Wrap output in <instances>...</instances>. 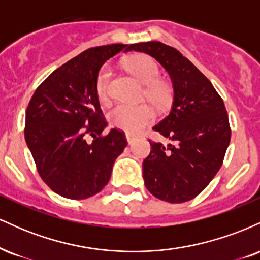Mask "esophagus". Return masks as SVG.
Listing matches in <instances>:
<instances>
[{"instance_id": "obj_1", "label": "esophagus", "mask_w": 260, "mask_h": 260, "mask_svg": "<svg viewBox=\"0 0 260 260\" xmlns=\"http://www.w3.org/2000/svg\"><path fill=\"white\" fill-rule=\"evenodd\" d=\"M126 139H127L128 144L131 145L136 142V136H133V134H131V133H126Z\"/></svg>"}]
</instances>
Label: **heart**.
Returning a JSON list of instances; mask_svg holds the SVG:
<instances>
[{
	"mask_svg": "<svg viewBox=\"0 0 260 260\" xmlns=\"http://www.w3.org/2000/svg\"><path fill=\"white\" fill-rule=\"evenodd\" d=\"M127 70L133 77L147 85L144 89V96L156 107H164L170 100L169 88L162 83L157 82L160 70L154 59L148 56H137L131 58L126 63ZM111 70L104 67L98 77L96 92L100 101H106L110 96V83H111ZM155 113L147 104L140 105H127L120 104L115 106L109 113V120L112 126L126 131L128 133H137L149 126L154 121Z\"/></svg>",
	"mask_w": 260,
	"mask_h": 260,
	"instance_id": "b5f03b06",
	"label": "heart"
}]
</instances>
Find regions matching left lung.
<instances>
[{
	"label": "left lung",
	"instance_id": "1",
	"mask_svg": "<svg viewBox=\"0 0 260 260\" xmlns=\"http://www.w3.org/2000/svg\"><path fill=\"white\" fill-rule=\"evenodd\" d=\"M129 51L156 59L169 73L174 89L170 113L153 127L170 143L149 140L150 154L143 161L145 187L161 201H190L222 165L231 138L226 107L210 80L174 47L148 41L132 44Z\"/></svg>",
	"mask_w": 260,
	"mask_h": 260
}]
</instances>
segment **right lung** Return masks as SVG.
<instances>
[{"mask_svg": "<svg viewBox=\"0 0 260 260\" xmlns=\"http://www.w3.org/2000/svg\"><path fill=\"white\" fill-rule=\"evenodd\" d=\"M131 45L91 47L57 68L35 90L25 112V142L43 181L55 193L86 199L99 193L127 147L121 131L103 118L96 82L100 68ZM90 135L94 139L89 142Z\"/></svg>", "mask_w": 260, "mask_h": 260, "instance_id": "right-lung-1", "label": "right lung"}]
</instances>
